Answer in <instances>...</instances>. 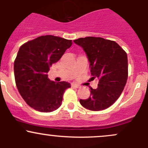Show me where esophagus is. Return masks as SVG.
<instances>
[{
	"label": "esophagus",
	"mask_w": 148,
	"mask_h": 148,
	"mask_svg": "<svg viewBox=\"0 0 148 148\" xmlns=\"http://www.w3.org/2000/svg\"><path fill=\"white\" fill-rule=\"evenodd\" d=\"M71 86H72L73 88H76V89H78V88L80 87L79 85L76 84H71Z\"/></svg>",
	"instance_id": "esophagus-1"
}]
</instances>
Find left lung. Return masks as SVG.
<instances>
[{"mask_svg":"<svg viewBox=\"0 0 148 148\" xmlns=\"http://www.w3.org/2000/svg\"><path fill=\"white\" fill-rule=\"evenodd\" d=\"M82 46L90 63L92 78L99 79L98 87L91 88L88 99H80L84 107L92 111L105 110L120 97L128 77L127 53L115 41L88 36L74 40Z\"/></svg>","mask_w":148,"mask_h":148,"instance_id":"1","label":"left lung"}]
</instances>
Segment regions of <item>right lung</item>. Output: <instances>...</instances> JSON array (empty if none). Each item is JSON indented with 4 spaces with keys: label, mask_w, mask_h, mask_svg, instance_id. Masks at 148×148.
I'll return each instance as SVG.
<instances>
[{
    "label": "right lung",
    "mask_w": 148,
    "mask_h": 148,
    "mask_svg": "<svg viewBox=\"0 0 148 148\" xmlns=\"http://www.w3.org/2000/svg\"><path fill=\"white\" fill-rule=\"evenodd\" d=\"M71 44V40L46 35L28 41L19 49L14 61L15 81L22 98L34 110L51 112L62 105L64 93L71 85L51 81L47 73Z\"/></svg>",
    "instance_id": "1"
}]
</instances>
